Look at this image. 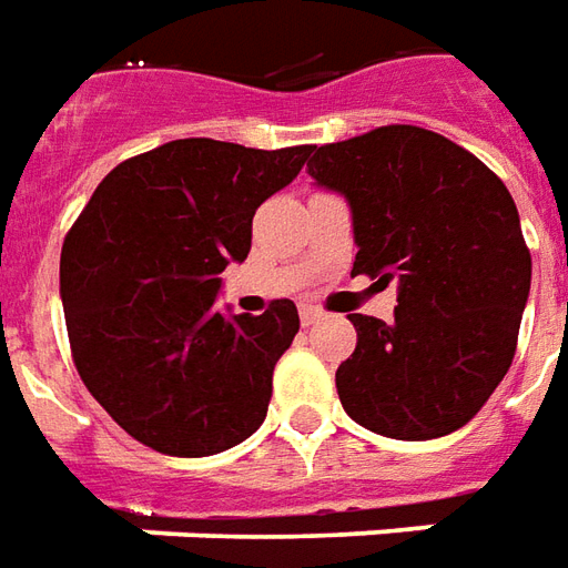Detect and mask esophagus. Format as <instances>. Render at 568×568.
Here are the masks:
<instances>
[{
    "label": "esophagus",
    "instance_id": "obj_1",
    "mask_svg": "<svg viewBox=\"0 0 568 568\" xmlns=\"http://www.w3.org/2000/svg\"><path fill=\"white\" fill-rule=\"evenodd\" d=\"M300 321H303V327H312V324L321 321V308H315V305H303V308H300Z\"/></svg>",
    "mask_w": 568,
    "mask_h": 568
}]
</instances>
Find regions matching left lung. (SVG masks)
<instances>
[{
    "label": "left lung",
    "mask_w": 568,
    "mask_h": 568,
    "mask_svg": "<svg viewBox=\"0 0 568 568\" xmlns=\"http://www.w3.org/2000/svg\"><path fill=\"white\" fill-rule=\"evenodd\" d=\"M308 174L352 207V275L397 281L392 324L352 315L357 345L336 369L345 413L394 440L468 425L514 361L532 281L505 183L416 124L312 146Z\"/></svg>",
    "instance_id": "1"
}]
</instances>
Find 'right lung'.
Returning <instances> with one entry per match:
<instances>
[{"instance_id": "add662e5", "label": "right lung", "mask_w": 568, "mask_h": 568, "mask_svg": "<svg viewBox=\"0 0 568 568\" xmlns=\"http://www.w3.org/2000/svg\"><path fill=\"white\" fill-rule=\"evenodd\" d=\"M308 155L312 146L171 140L112 168L63 241L75 369L155 453L213 456L263 425L277 357L300 329L296 305L226 317L213 300L220 272L251 253L256 207Z\"/></svg>"}]
</instances>
